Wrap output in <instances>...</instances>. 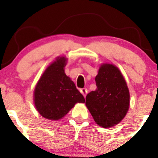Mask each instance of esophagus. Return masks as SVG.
<instances>
[{
  "label": "esophagus",
  "instance_id": "obj_1",
  "mask_svg": "<svg viewBox=\"0 0 158 158\" xmlns=\"http://www.w3.org/2000/svg\"><path fill=\"white\" fill-rule=\"evenodd\" d=\"M80 92L81 93V94H82V95L85 97L87 93H88V90H87V88H81V89H80Z\"/></svg>",
  "mask_w": 158,
  "mask_h": 158
}]
</instances>
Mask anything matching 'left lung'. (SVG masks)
I'll return each mask as SVG.
<instances>
[{"instance_id": "left-lung-1", "label": "left lung", "mask_w": 158, "mask_h": 158, "mask_svg": "<svg viewBox=\"0 0 158 158\" xmlns=\"http://www.w3.org/2000/svg\"><path fill=\"white\" fill-rule=\"evenodd\" d=\"M97 89L86 96L87 108L103 128L118 124L129 108L130 95L122 73L113 64H104L95 78Z\"/></svg>"}]
</instances>
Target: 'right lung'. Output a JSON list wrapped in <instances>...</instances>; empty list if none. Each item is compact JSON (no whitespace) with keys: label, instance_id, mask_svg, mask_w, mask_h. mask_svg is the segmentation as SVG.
I'll use <instances>...</instances> for the list:
<instances>
[{"label":"right lung","instance_id":"1","mask_svg":"<svg viewBox=\"0 0 158 158\" xmlns=\"http://www.w3.org/2000/svg\"><path fill=\"white\" fill-rule=\"evenodd\" d=\"M66 59H57L47 68L36 85L34 101L42 117L56 120L62 118L77 102L85 98L64 73Z\"/></svg>","mask_w":158,"mask_h":158}]
</instances>
